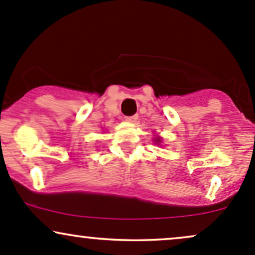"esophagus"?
<instances>
[{
	"label": "esophagus",
	"instance_id": "esophagus-1",
	"mask_svg": "<svg viewBox=\"0 0 255 255\" xmlns=\"http://www.w3.org/2000/svg\"><path fill=\"white\" fill-rule=\"evenodd\" d=\"M125 120H127V122H128V123H136L137 120H138V117H137V116L127 117V118H125Z\"/></svg>",
	"mask_w": 255,
	"mask_h": 255
}]
</instances>
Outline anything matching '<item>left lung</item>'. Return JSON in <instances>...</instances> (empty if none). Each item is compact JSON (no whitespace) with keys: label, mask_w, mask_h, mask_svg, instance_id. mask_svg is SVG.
Wrapping results in <instances>:
<instances>
[{"label":"left lung","mask_w":255,"mask_h":255,"mask_svg":"<svg viewBox=\"0 0 255 255\" xmlns=\"http://www.w3.org/2000/svg\"><path fill=\"white\" fill-rule=\"evenodd\" d=\"M154 139H155V143H158V144L159 143H161V138H160L159 136H156V138H154Z\"/></svg>","instance_id":"left-lung-1"}]
</instances>
